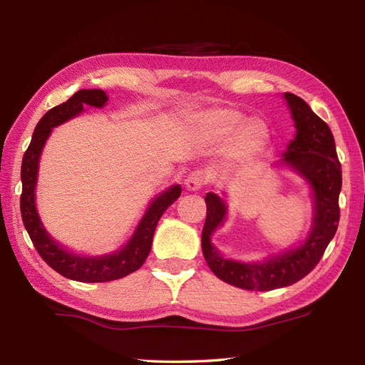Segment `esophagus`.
I'll use <instances>...</instances> for the list:
<instances>
[{
	"instance_id": "34e87169",
	"label": "esophagus",
	"mask_w": 365,
	"mask_h": 365,
	"mask_svg": "<svg viewBox=\"0 0 365 365\" xmlns=\"http://www.w3.org/2000/svg\"><path fill=\"white\" fill-rule=\"evenodd\" d=\"M204 185V174L200 173V170H195V173H191L187 180H185V187H187L188 191H199L202 188Z\"/></svg>"
}]
</instances>
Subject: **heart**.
Here are the masks:
<instances>
[{
	"label": "heart",
	"instance_id": "1",
	"mask_svg": "<svg viewBox=\"0 0 365 365\" xmlns=\"http://www.w3.org/2000/svg\"><path fill=\"white\" fill-rule=\"evenodd\" d=\"M191 135L204 143H222L229 139L226 157L229 161L254 158L268 145L271 131L262 119H246L235 108H208L192 114L188 120Z\"/></svg>",
	"mask_w": 365,
	"mask_h": 365
}]
</instances>
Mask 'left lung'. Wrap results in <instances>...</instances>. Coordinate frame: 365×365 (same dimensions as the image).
<instances>
[{
	"label": "left lung",
	"mask_w": 365,
	"mask_h": 365,
	"mask_svg": "<svg viewBox=\"0 0 365 365\" xmlns=\"http://www.w3.org/2000/svg\"><path fill=\"white\" fill-rule=\"evenodd\" d=\"M284 100L294 122V136L281 160L271 166L293 170L311 191L314 213L306 237L262 260L229 259L212 243L213 234L227 220V202L212 191L205 196L207 218L200 242L205 262L221 281L245 290L268 292L298 282L320 262L339 226L342 170L334 136L304 100L290 92H285Z\"/></svg>",
	"instance_id": "8db88e82"
}]
</instances>
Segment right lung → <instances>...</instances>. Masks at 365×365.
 <instances>
[{
    "label": "right lung",
    "mask_w": 365,
    "mask_h": 365,
    "mask_svg": "<svg viewBox=\"0 0 365 365\" xmlns=\"http://www.w3.org/2000/svg\"><path fill=\"white\" fill-rule=\"evenodd\" d=\"M106 92L102 89H81L58 106L51 108L38 120L33 133V139L21 161V197L20 210L25 229L41 257L54 271L67 279L80 282H108L125 277L143 267L150 252L155 229L160 218L180 197L182 187L173 185L161 191L147 205L143 218L139 220L133 234L119 250L100 255H88L73 252L54 240L38 216L36 204V190L38 165L46 139L50 138L54 127H59L76 115L84 113V106L103 108L108 103Z\"/></svg>",
    "instance_id": "obj_1"
}]
</instances>
